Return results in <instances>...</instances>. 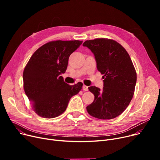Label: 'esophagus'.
<instances>
[{"label": "esophagus", "mask_w": 160, "mask_h": 160, "mask_svg": "<svg viewBox=\"0 0 160 160\" xmlns=\"http://www.w3.org/2000/svg\"><path fill=\"white\" fill-rule=\"evenodd\" d=\"M83 90L85 91H88V86H86V85H83V88H82Z\"/></svg>", "instance_id": "1"}]
</instances>
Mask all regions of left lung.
<instances>
[{
	"label": "left lung",
	"mask_w": 160,
	"mask_h": 160,
	"mask_svg": "<svg viewBox=\"0 0 160 160\" xmlns=\"http://www.w3.org/2000/svg\"><path fill=\"white\" fill-rule=\"evenodd\" d=\"M94 54L98 71L102 77V90L89 87L95 96L86 107L88 113L100 119H112L121 115L133 97L137 74L125 48L117 41L106 38L88 40L83 43Z\"/></svg>",
	"instance_id": "left-lung-1"
}]
</instances>
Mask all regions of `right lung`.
I'll return each mask as SVG.
<instances>
[{
	"instance_id": "obj_1",
	"label": "right lung",
	"mask_w": 160,
	"mask_h": 160,
	"mask_svg": "<svg viewBox=\"0 0 160 160\" xmlns=\"http://www.w3.org/2000/svg\"><path fill=\"white\" fill-rule=\"evenodd\" d=\"M82 43L78 40L50 41L30 58L23 71V88L39 116L51 119L60 115L70 98L82 89V82L70 86L60 76L65 72L70 55Z\"/></svg>"
}]
</instances>
